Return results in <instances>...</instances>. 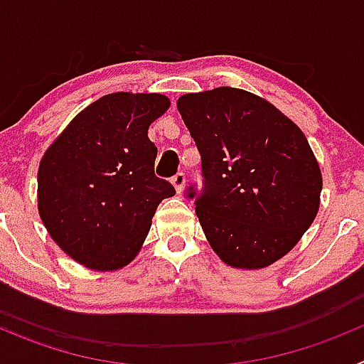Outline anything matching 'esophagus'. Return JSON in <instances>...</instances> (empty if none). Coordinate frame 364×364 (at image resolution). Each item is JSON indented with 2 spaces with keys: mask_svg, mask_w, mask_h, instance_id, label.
I'll return each instance as SVG.
<instances>
[{
  "mask_svg": "<svg viewBox=\"0 0 364 364\" xmlns=\"http://www.w3.org/2000/svg\"><path fill=\"white\" fill-rule=\"evenodd\" d=\"M171 182H173V186H175L176 193H180V191H182V189H184V184H186V175H184V173H182V171H178V173H176L175 176H173Z\"/></svg>",
  "mask_w": 364,
  "mask_h": 364,
  "instance_id": "34e87169",
  "label": "esophagus"
}]
</instances>
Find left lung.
I'll return each mask as SVG.
<instances>
[{"label":"left lung","mask_w":364,"mask_h":364,"mask_svg":"<svg viewBox=\"0 0 364 364\" xmlns=\"http://www.w3.org/2000/svg\"><path fill=\"white\" fill-rule=\"evenodd\" d=\"M202 159L195 186L200 226L226 264H273L311 226L323 189L319 164L297 125L260 96L233 87L176 102Z\"/></svg>","instance_id":"left-lung-1"}]
</instances>
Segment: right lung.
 Masks as SVG:
<instances>
[{
    "label": "right lung",
    "instance_id": "add662e5",
    "mask_svg": "<svg viewBox=\"0 0 364 364\" xmlns=\"http://www.w3.org/2000/svg\"><path fill=\"white\" fill-rule=\"evenodd\" d=\"M169 107L164 95L112 92L73 118L38 169V211L76 262L112 272L129 264L160 202L175 195L154 175L147 129Z\"/></svg>",
    "mask_w": 364,
    "mask_h": 364
}]
</instances>
